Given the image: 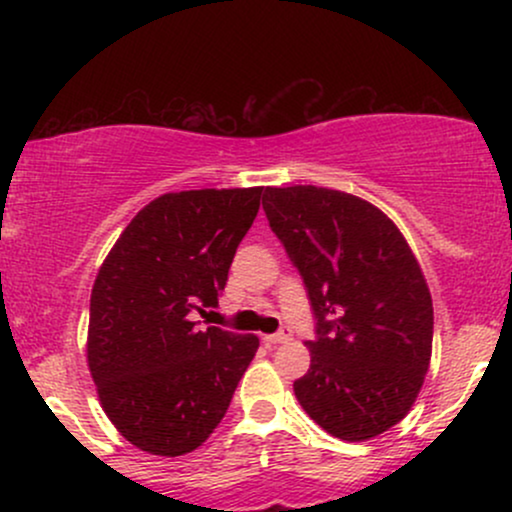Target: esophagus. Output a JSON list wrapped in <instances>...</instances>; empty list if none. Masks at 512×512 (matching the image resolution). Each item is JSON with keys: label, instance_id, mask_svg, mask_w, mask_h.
Segmentation results:
<instances>
[{"label": "esophagus", "instance_id": "esophagus-1", "mask_svg": "<svg viewBox=\"0 0 512 512\" xmlns=\"http://www.w3.org/2000/svg\"><path fill=\"white\" fill-rule=\"evenodd\" d=\"M291 337H293V332L289 330V327H281L279 332L264 334L262 339H264V342H267V344H289Z\"/></svg>", "mask_w": 512, "mask_h": 512}]
</instances>
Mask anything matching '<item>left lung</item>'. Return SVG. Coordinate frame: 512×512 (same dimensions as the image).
<instances>
[{
  "label": "left lung",
  "mask_w": 512,
  "mask_h": 512,
  "mask_svg": "<svg viewBox=\"0 0 512 512\" xmlns=\"http://www.w3.org/2000/svg\"><path fill=\"white\" fill-rule=\"evenodd\" d=\"M264 197L315 320L310 368L293 392L332 436H378L407 416L431 361L433 303L419 262L366 199L315 185L267 187Z\"/></svg>",
  "instance_id": "left-lung-1"
}]
</instances>
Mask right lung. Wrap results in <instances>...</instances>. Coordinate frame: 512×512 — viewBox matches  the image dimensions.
<instances>
[{
	"instance_id": "obj_1",
	"label": "right lung",
	"mask_w": 512,
	"mask_h": 512,
	"mask_svg": "<svg viewBox=\"0 0 512 512\" xmlns=\"http://www.w3.org/2000/svg\"><path fill=\"white\" fill-rule=\"evenodd\" d=\"M262 187L187 190L139 211L91 291L88 368L117 431L151 455L192 452L221 424L260 339L192 322L219 305Z\"/></svg>"
}]
</instances>
